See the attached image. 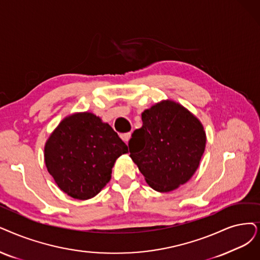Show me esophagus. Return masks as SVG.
<instances>
[{"instance_id":"1","label":"esophagus","mask_w":260,"mask_h":260,"mask_svg":"<svg viewBox=\"0 0 260 260\" xmlns=\"http://www.w3.org/2000/svg\"><path fill=\"white\" fill-rule=\"evenodd\" d=\"M120 138H121V140H122L124 143H128L129 140H130V138H131V133H130V132H129V133H124V134H122V136H120Z\"/></svg>"}]
</instances>
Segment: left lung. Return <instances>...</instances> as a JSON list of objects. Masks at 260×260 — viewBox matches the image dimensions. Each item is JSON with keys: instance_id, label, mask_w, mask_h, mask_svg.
I'll return each instance as SVG.
<instances>
[{"instance_id": "obj_1", "label": "left lung", "mask_w": 260, "mask_h": 260, "mask_svg": "<svg viewBox=\"0 0 260 260\" xmlns=\"http://www.w3.org/2000/svg\"><path fill=\"white\" fill-rule=\"evenodd\" d=\"M142 121L129 141L130 157L153 190H176L199 169L206 148L203 124L173 100H162L145 110Z\"/></svg>"}]
</instances>
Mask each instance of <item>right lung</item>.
<instances>
[{
	"label": "right lung",
	"instance_id": "add662e5",
	"mask_svg": "<svg viewBox=\"0 0 260 260\" xmlns=\"http://www.w3.org/2000/svg\"><path fill=\"white\" fill-rule=\"evenodd\" d=\"M128 146L108 122L90 112L61 120L45 145V163L58 188L72 199L96 196L111 179L114 163Z\"/></svg>",
	"mask_w": 260,
	"mask_h": 260
}]
</instances>
